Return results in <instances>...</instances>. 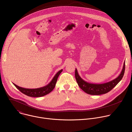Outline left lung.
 <instances>
[{
	"label": "left lung",
	"mask_w": 132,
	"mask_h": 132,
	"mask_svg": "<svg viewBox=\"0 0 132 132\" xmlns=\"http://www.w3.org/2000/svg\"><path fill=\"white\" fill-rule=\"evenodd\" d=\"M124 71L125 62L121 73L117 78L109 82L100 84H91L85 81L80 77L76 68L75 70V78L79 87L86 93L91 95H100L108 93L122 79Z\"/></svg>",
	"instance_id": "left-lung-1"
}]
</instances>
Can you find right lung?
<instances>
[{
  "label": "right lung",
  "instance_id": "obj_1",
  "mask_svg": "<svg viewBox=\"0 0 132 132\" xmlns=\"http://www.w3.org/2000/svg\"><path fill=\"white\" fill-rule=\"evenodd\" d=\"M62 71L63 69H61L60 71H59L55 75L51 81L48 85L43 87L36 89H27L20 87L13 83V84L19 90L28 96L31 97H43L44 96L47 95V94L50 93L54 89V88L55 87L56 83L57 80V78L59 76V75L62 72Z\"/></svg>",
  "mask_w": 132,
  "mask_h": 132
}]
</instances>
